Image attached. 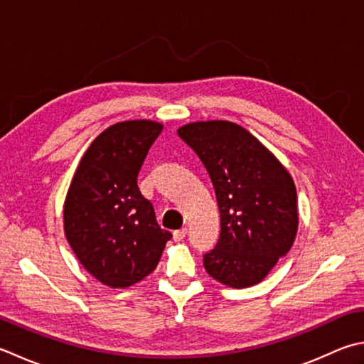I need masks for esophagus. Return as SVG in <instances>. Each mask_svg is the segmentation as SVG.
Wrapping results in <instances>:
<instances>
[{"instance_id": "34e87169", "label": "esophagus", "mask_w": 364, "mask_h": 364, "mask_svg": "<svg viewBox=\"0 0 364 364\" xmlns=\"http://www.w3.org/2000/svg\"><path fill=\"white\" fill-rule=\"evenodd\" d=\"M186 233H188V230H186V229L175 230V232H173V240H175V241H183V240H184V237H186Z\"/></svg>"}]
</instances>
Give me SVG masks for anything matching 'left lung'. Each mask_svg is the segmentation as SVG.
<instances>
[{"label": "left lung", "instance_id": "obj_1", "mask_svg": "<svg viewBox=\"0 0 364 364\" xmlns=\"http://www.w3.org/2000/svg\"><path fill=\"white\" fill-rule=\"evenodd\" d=\"M178 135L203 162L220 213L219 240L203 255L206 273L227 287L255 286L295 241L294 180L259 139L230 121H197Z\"/></svg>", "mask_w": 364, "mask_h": 364}]
</instances>
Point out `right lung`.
Listing matches in <instances>:
<instances>
[{
    "instance_id": "1",
    "label": "right lung",
    "mask_w": 364,
    "mask_h": 364,
    "mask_svg": "<svg viewBox=\"0 0 364 364\" xmlns=\"http://www.w3.org/2000/svg\"><path fill=\"white\" fill-rule=\"evenodd\" d=\"M162 124L132 119L107 127L85 151L64 200V233L83 268L112 289L158 267L172 238L141 196L137 176Z\"/></svg>"
}]
</instances>
